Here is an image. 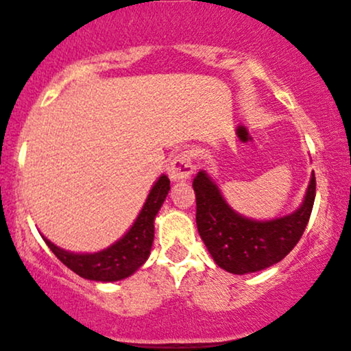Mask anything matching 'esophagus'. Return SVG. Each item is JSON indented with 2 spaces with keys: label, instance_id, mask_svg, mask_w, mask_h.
Returning <instances> with one entry per match:
<instances>
[{
  "label": "esophagus",
  "instance_id": "1",
  "mask_svg": "<svg viewBox=\"0 0 351 351\" xmlns=\"http://www.w3.org/2000/svg\"><path fill=\"white\" fill-rule=\"evenodd\" d=\"M193 170H195V167H193L191 156L188 153H178L176 156H173L170 168H168V175L173 181H186L191 176Z\"/></svg>",
  "mask_w": 351,
  "mask_h": 351
}]
</instances>
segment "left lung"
<instances>
[{
    "label": "left lung",
    "instance_id": "obj_1",
    "mask_svg": "<svg viewBox=\"0 0 351 351\" xmlns=\"http://www.w3.org/2000/svg\"><path fill=\"white\" fill-rule=\"evenodd\" d=\"M193 189L196 226L209 254L221 269L244 276L280 263L299 243L315 201V175L310 176L304 201L295 211L264 221L245 217L229 206L208 171H198Z\"/></svg>",
    "mask_w": 351,
    "mask_h": 351
}]
</instances>
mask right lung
<instances>
[{
  "label": "right lung",
  "mask_w": 351,
  "mask_h": 351,
  "mask_svg": "<svg viewBox=\"0 0 351 351\" xmlns=\"http://www.w3.org/2000/svg\"><path fill=\"white\" fill-rule=\"evenodd\" d=\"M168 191L170 180L167 175H162L152 186L130 229L102 251L72 252L51 243L46 236H43V239L60 263L84 279L95 282L123 280L138 271L150 256L155 237V217L167 199Z\"/></svg>",
  "instance_id": "obj_1"
}]
</instances>
